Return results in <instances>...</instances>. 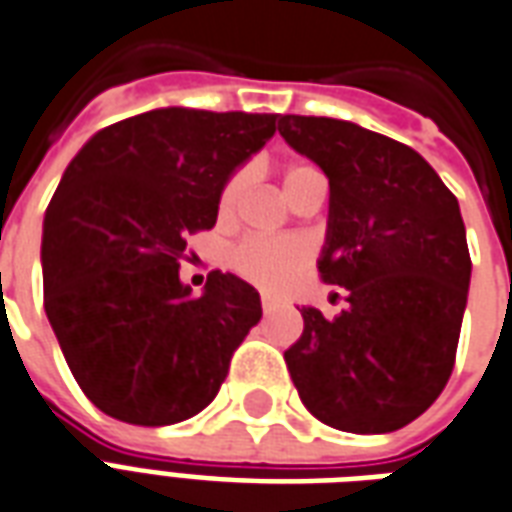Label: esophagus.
I'll list each match as a JSON object with an SVG mask.
<instances>
[{"instance_id": "34e87169", "label": "esophagus", "mask_w": 512, "mask_h": 512, "mask_svg": "<svg viewBox=\"0 0 512 512\" xmlns=\"http://www.w3.org/2000/svg\"><path fill=\"white\" fill-rule=\"evenodd\" d=\"M275 308H278V302L272 300V297H267V294H264V297H261V311L264 313H272L275 311Z\"/></svg>"}]
</instances>
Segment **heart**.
<instances>
[{
	"mask_svg": "<svg viewBox=\"0 0 512 512\" xmlns=\"http://www.w3.org/2000/svg\"><path fill=\"white\" fill-rule=\"evenodd\" d=\"M311 169V166H292L283 174V185H289L300 171ZM242 185H245V174H234L229 185L223 188L220 196V212L229 215L234 204L240 199ZM311 259L308 248L300 240H272V237H251L237 245V251L231 253V264L240 272L242 278L261 286V289H283L286 283H292L305 264Z\"/></svg>",
	"mask_w": 512,
	"mask_h": 512,
	"instance_id": "b5f03b06",
	"label": "heart"
}]
</instances>
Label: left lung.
Returning <instances> with one entry per match:
<instances>
[{
  "label": "left lung",
  "instance_id": "obj_1",
  "mask_svg": "<svg viewBox=\"0 0 512 512\" xmlns=\"http://www.w3.org/2000/svg\"><path fill=\"white\" fill-rule=\"evenodd\" d=\"M278 133L330 179L324 283L346 308H302L283 360L305 409L349 434L398 431L453 374L472 261L458 199L428 160L346 119L283 114Z\"/></svg>",
  "mask_w": 512,
  "mask_h": 512
}]
</instances>
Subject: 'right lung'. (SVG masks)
<instances>
[{
	"label": "right lung",
	"mask_w": 512,
	"mask_h": 512,
	"mask_svg": "<svg viewBox=\"0 0 512 512\" xmlns=\"http://www.w3.org/2000/svg\"><path fill=\"white\" fill-rule=\"evenodd\" d=\"M278 114L166 106L114 122L65 169L43 220V302L78 387L108 417L171 425L218 395L261 319L259 292L179 278L185 237L212 229L223 188Z\"/></svg>",
	"instance_id": "add662e5"
}]
</instances>
